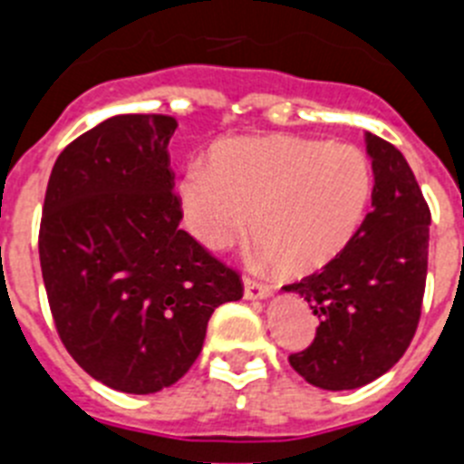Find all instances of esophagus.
<instances>
[{
	"instance_id": "34e87169",
	"label": "esophagus",
	"mask_w": 464,
	"mask_h": 464,
	"mask_svg": "<svg viewBox=\"0 0 464 464\" xmlns=\"http://www.w3.org/2000/svg\"><path fill=\"white\" fill-rule=\"evenodd\" d=\"M272 295V288L265 285V283L251 281V278H246L244 281V297L246 299H267Z\"/></svg>"
}]
</instances>
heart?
<instances>
[{
	"label": "heart",
	"mask_w": 464,
	"mask_h": 464,
	"mask_svg": "<svg viewBox=\"0 0 464 464\" xmlns=\"http://www.w3.org/2000/svg\"><path fill=\"white\" fill-rule=\"evenodd\" d=\"M372 190L362 150L288 134L227 139L213 149L208 169L190 165L179 186L188 229L204 248L225 251L253 225L262 260L295 278L346 251Z\"/></svg>",
	"instance_id": "b5f03b06"
}]
</instances>
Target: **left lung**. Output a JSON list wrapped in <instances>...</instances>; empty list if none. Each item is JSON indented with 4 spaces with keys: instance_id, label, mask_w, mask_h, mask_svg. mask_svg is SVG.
<instances>
[{
    "instance_id": "obj_1",
    "label": "left lung",
    "mask_w": 464,
    "mask_h": 464,
    "mask_svg": "<svg viewBox=\"0 0 464 464\" xmlns=\"http://www.w3.org/2000/svg\"><path fill=\"white\" fill-rule=\"evenodd\" d=\"M364 139L372 211L342 256L283 288L302 295L318 318L311 346L288 360L323 391H353L391 370L411 343L423 304L428 202L404 155L376 134Z\"/></svg>"
}]
</instances>
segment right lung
Listing matches in <instances>:
<instances>
[{"instance_id":"right-lung-1","label":"right lung","mask_w":464,"mask_h":464,"mask_svg":"<svg viewBox=\"0 0 464 464\" xmlns=\"http://www.w3.org/2000/svg\"><path fill=\"white\" fill-rule=\"evenodd\" d=\"M174 130L171 116L125 113L81 134L55 160L41 216L57 334L92 379L132 395L181 379L213 311L244 295L239 274L179 229Z\"/></svg>"}]
</instances>
